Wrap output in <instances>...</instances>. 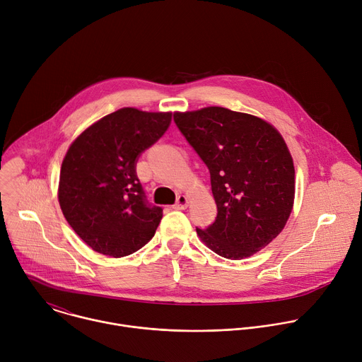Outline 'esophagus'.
<instances>
[{"label":"esophagus","mask_w":362,"mask_h":362,"mask_svg":"<svg viewBox=\"0 0 362 362\" xmlns=\"http://www.w3.org/2000/svg\"><path fill=\"white\" fill-rule=\"evenodd\" d=\"M187 204H189V197L185 196V194H180V196L177 197V202L175 203L173 208L177 209V211H185V209L187 208Z\"/></svg>","instance_id":"esophagus-1"}]
</instances>
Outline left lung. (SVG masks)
Wrapping results in <instances>:
<instances>
[{"label":"left lung","instance_id":"1","mask_svg":"<svg viewBox=\"0 0 362 362\" xmlns=\"http://www.w3.org/2000/svg\"><path fill=\"white\" fill-rule=\"evenodd\" d=\"M173 119L211 172L218 216L208 229L196 228L200 240L232 261L264 249L293 208L295 169L282 134L261 117L219 106Z\"/></svg>","mask_w":362,"mask_h":362}]
</instances>
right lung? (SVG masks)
Here are the masks:
<instances>
[{
	"label": "right lung",
	"mask_w": 362,
	"mask_h": 362,
	"mask_svg": "<svg viewBox=\"0 0 362 362\" xmlns=\"http://www.w3.org/2000/svg\"><path fill=\"white\" fill-rule=\"evenodd\" d=\"M170 122L172 112L123 107L70 144L60 170L59 203L69 225L93 250L123 257L156 233L163 209L146 203L136 160Z\"/></svg>",
	"instance_id": "obj_1"
}]
</instances>
